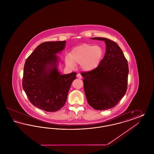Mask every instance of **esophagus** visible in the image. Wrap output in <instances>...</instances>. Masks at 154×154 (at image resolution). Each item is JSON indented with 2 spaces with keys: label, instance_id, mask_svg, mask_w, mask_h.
Returning <instances> with one entry per match:
<instances>
[{
  "label": "esophagus",
  "instance_id": "obj_1",
  "mask_svg": "<svg viewBox=\"0 0 154 154\" xmlns=\"http://www.w3.org/2000/svg\"><path fill=\"white\" fill-rule=\"evenodd\" d=\"M77 77L78 79H82V76H81V75L80 74H77Z\"/></svg>",
  "mask_w": 154,
  "mask_h": 154
}]
</instances>
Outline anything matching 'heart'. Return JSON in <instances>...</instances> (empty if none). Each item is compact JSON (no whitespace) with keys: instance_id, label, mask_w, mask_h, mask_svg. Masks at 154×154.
<instances>
[{"instance_id":"b5f03b06","label":"heart","mask_w":154,"mask_h":154,"mask_svg":"<svg viewBox=\"0 0 154 154\" xmlns=\"http://www.w3.org/2000/svg\"><path fill=\"white\" fill-rule=\"evenodd\" d=\"M103 49L100 45L84 44L73 48L69 57L65 59L66 65L73 68L74 64L81 65V68L86 72L96 69L100 63L103 56Z\"/></svg>"}]
</instances>
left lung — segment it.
Returning <instances> with one entry per match:
<instances>
[{
    "mask_svg": "<svg viewBox=\"0 0 154 154\" xmlns=\"http://www.w3.org/2000/svg\"><path fill=\"white\" fill-rule=\"evenodd\" d=\"M91 39L104 41L106 53L99 66L91 72L81 73L87 102L94 109L105 110L116 106L127 90L129 67L124 53L116 42L107 38Z\"/></svg>",
    "mask_w": 154,
    "mask_h": 154,
    "instance_id": "1",
    "label": "left lung"
}]
</instances>
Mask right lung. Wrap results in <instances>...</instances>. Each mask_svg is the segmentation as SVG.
<instances>
[{
  "label": "right lung",
  "mask_w": 154,
  "mask_h": 154,
  "mask_svg": "<svg viewBox=\"0 0 154 154\" xmlns=\"http://www.w3.org/2000/svg\"><path fill=\"white\" fill-rule=\"evenodd\" d=\"M66 41L47 42L38 45L27 58L23 68L22 87L30 103L42 110L55 112L65 104L75 72L60 74V58Z\"/></svg>",
  "instance_id": "add662e5"
}]
</instances>
